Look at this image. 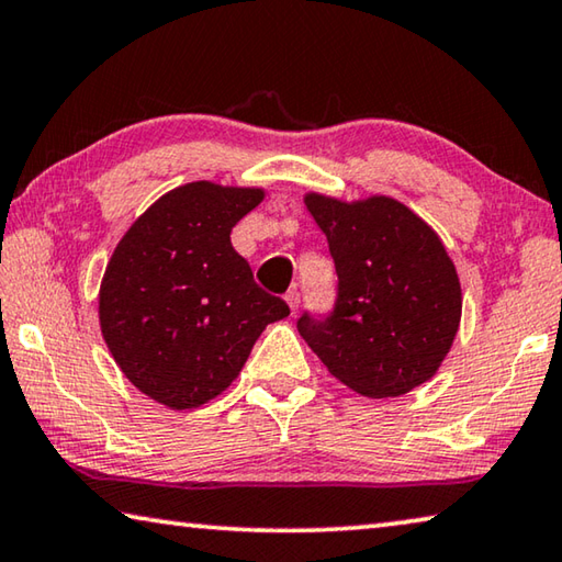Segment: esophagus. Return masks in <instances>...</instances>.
<instances>
[{
    "mask_svg": "<svg viewBox=\"0 0 562 562\" xmlns=\"http://www.w3.org/2000/svg\"><path fill=\"white\" fill-rule=\"evenodd\" d=\"M284 300H288V307H290V312L294 315V312L300 310V292L297 290H290L288 294H284Z\"/></svg>",
    "mask_w": 562,
    "mask_h": 562,
    "instance_id": "34e87169",
    "label": "esophagus"
}]
</instances>
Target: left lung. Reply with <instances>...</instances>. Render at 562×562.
Here are the masks:
<instances>
[{"label":"left lung","instance_id":"1","mask_svg":"<svg viewBox=\"0 0 562 562\" xmlns=\"http://www.w3.org/2000/svg\"><path fill=\"white\" fill-rule=\"evenodd\" d=\"M327 235L337 302L327 317L304 312L297 329L331 376L361 396H402L429 382L461 322V282L441 237L386 195L345 203L307 193Z\"/></svg>","mask_w":562,"mask_h":562}]
</instances>
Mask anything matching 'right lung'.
Returning <instances> with one entry per match:
<instances>
[{"label": "right lung", "instance_id": "add662e5", "mask_svg": "<svg viewBox=\"0 0 562 562\" xmlns=\"http://www.w3.org/2000/svg\"><path fill=\"white\" fill-rule=\"evenodd\" d=\"M262 188L195 180L160 195L113 250L99 322L128 382L170 408H195L240 374L288 302L258 288L231 233Z\"/></svg>", "mask_w": 562, "mask_h": 562}]
</instances>
